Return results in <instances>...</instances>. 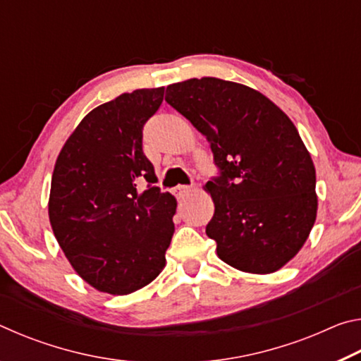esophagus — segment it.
I'll use <instances>...</instances> for the list:
<instances>
[{
	"instance_id": "obj_1",
	"label": "esophagus",
	"mask_w": 361,
	"mask_h": 361,
	"mask_svg": "<svg viewBox=\"0 0 361 361\" xmlns=\"http://www.w3.org/2000/svg\"><path fill=\"white\" fill-rule=\"evenodd\" d=\"M192 191V188L191 186H176L175 188V195H176V197H178V199H185L186 197V195L189 194V192H191Z\"/></svg>"
}]
</instances>
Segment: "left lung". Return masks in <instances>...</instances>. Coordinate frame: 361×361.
<instances>
[{
  "label": "left lung",
  "mask_w": 361,
  "mask_h": 361,
  "mask_svg": "<svg viewBox=\"0 0 361 361\" xmlns=\"http://www.w3.org/2000/svg\"><path fill=\"white\" fill-rule=\"evenodd\" d=\"M166 102L207 137L219 170L205 185L218 256L243 272H276L317 216L315 167L295 124L258 90L218 78L170 84Z\"/></svg>",
  "instance_id": "1"
}]
</instances>
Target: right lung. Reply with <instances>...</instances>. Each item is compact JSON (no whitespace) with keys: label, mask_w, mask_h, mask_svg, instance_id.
<instances>
[{"label":"right lung","mask_w":361,"mask_h":361,"mask_svg":"<svg viewBox=\"0 0 361 361\" xmlns=\"http://www.w3.org/2000/svg\"><path fill=\"white\" fill-rule=\"evenodd\" d=\"M164 87L138 89L94 108L66 140L54 167L49 219L60 248L94 288L129 295L166 266L176 200L152 185L143 127ZM149 186L137 191L138 180Z\"/></svg>","instance_id":"add662e5"}]
</instances>
